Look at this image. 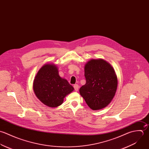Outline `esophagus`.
Returning a JSON list of instances; mask_svg holds the SVG:
<instances>
[{"label":"esophagus","mask_w":149,"mask_h":149,"mask_svg":"<svg viewBox=\"0 0 149 149\" xmlns=\"http://www.w3.org/2000/svg\"><path fill=\"white\" fill-rule=\"evenodd\" d=\"M73 87H74V90H75L76 91H77L79 90V86L78 84H74V86H73Z\"/></svg>","instance_id":"34e87169"}]
</instances>
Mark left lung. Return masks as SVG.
<instances>
[{
	"label": "left lung",
	"mask_w": 149,
	"mask_h": 149,
	"mask_svg": "<svg viewBox=\"0 0 149 149\" xmlns=\"http://www.w3.org/2000/svg\"><path fill=\"white\" fill-rule=\"evenodd\" d=\"M86 83L80 94L93 110L107 106L115 95L117 79L113 67L103 59H91L84 68Z\"/></svg>",
	"instance_id": "1"
}]
</instances>
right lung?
I'll return each mask as SVG.
<instances>
[{"mask_svg": "<svg viewBox=\"0 0 149 149\" xmlns=\"http://www.w3.org/2000/svg\"><path fill=\"white\" fill-rule=\"evenodd\" d=\"M73 90L66 79L59 76L57 68L53 64L42 66L33 81V90L36 97L51 107L60 106L63 98Z\"/></svg>", "mask_w": 149, "mask_h": 149, "instance_id": "add662e5", "label": "right lung"}]
</instances>
